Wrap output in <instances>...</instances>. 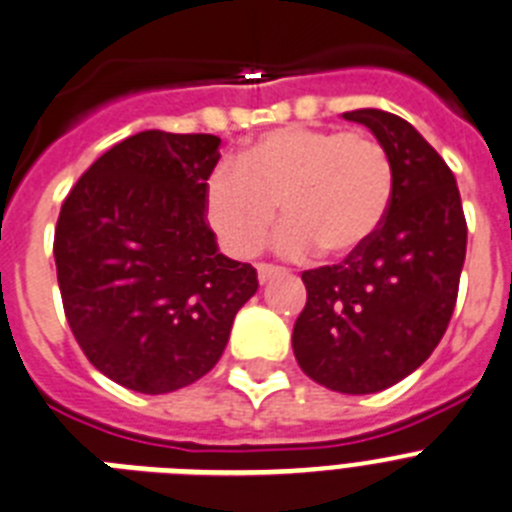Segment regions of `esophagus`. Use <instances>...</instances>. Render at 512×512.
<instances>
[{
    "instance_id": "34e87169",
    "label": "esophagus",
    "mask_w": 512,
    "mask_h": 512,
    "mask_svg": "<svg viewBox=\"0 0 512 512\" xmlns=\"http://www.w3.org/2000/svg\"><path fill=\"white\" fill-rule=\"evenodd\" d=\"M256 271H259V282L261 284L271 282L274 277H282V274H284L282 266H274V264H259V266H256Z\"/></svg>"
}]
</instances>
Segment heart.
<instances>
[{"instance_id":"1","label":"heart","mask_w":512,"mask_h":512,"mask_svg":"<svg viewBox=\"0 0 512 512\" xmlns=\"http://www.w3.org/2000/svg\"><path fill=\"white\" fill-rule=\"evenodd\" d=\"M392 192L395 171L377 138L284 125L251 140L235 166L212 171L205 215L220 243L246 259L266 243L282 202L279 251L348 256L382 228Z\"/></svg>"}]
</instances>
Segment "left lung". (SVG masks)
I'll list each match as a JSON object with an SVG mask.
<instances>
[{"label":"left lung","instance_id":"obj_1","mask_svg":"<svg viewBox=\"0 0 512 512\" xmlns=\"http://www.w3.org/2000/svg\"><path fill=\"white\" fill-rule=\"evenodd\" d=\"M387 148L395 192L382 228L336 266L302 274L307 305L292 330L297 364L343 395L382 392L413 374L446 333L467 256L456 179L408 120L343 112Z\"/></svg>","mask_w":512,"mask_h":512}]
</instances>
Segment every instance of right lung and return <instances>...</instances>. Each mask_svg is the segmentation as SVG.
<instances>
[{
    "label": "right lung",
    "mask_w": 512,
    "mask_h": 512,
    "mask_svg": "<svg viewBox=\"0 0 512 512\" xmlns=\"http://www.w3.org/2000/svg\"><path fill=\"white\" fill-rule=\"evenodd\" d=\"M217 135L143 130L84 171L56 225L58 287L76 343L104 377L166 395L228 346L256 269L217 251L205 187Z\"/></svg>",
    "instance_id": "right-lung-1"
}]
</instances>
